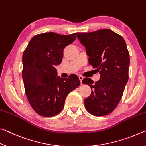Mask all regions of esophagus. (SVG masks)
<instances>
[{
    "mask_svg": "<svg viewBox=\"0 0 146 146\" xmlns=\"http://www.w3.org/2000/svg\"><path fill=\"white\" fill-rule=\"evenodd\" d=\"M78 78H79V80H80V82H81V84H82V80H83V77L82 76H79Z\"/></svg>",
    "mask_w": 146,
    "mask_h": 146,
    "instance_id": "34e87169",
    "label": "esophagus"
}]
</instances>
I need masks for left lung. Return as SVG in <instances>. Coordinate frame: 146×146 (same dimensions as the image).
<instances>
[{
    "mask_svg": "<svg viewBox=\"0 0 146 146\" xmlns=\"http://www.w3.org/2000/svg\"><path fill=\"white\" fill-rule=\"evenodd\" d=\"M76 34L85 47L89 64L100 74L95 83L89 78L82 81L92 89L85 99V108L92 115L106 116L118 106L128 82L130 58L127 45L121 35L109 29Z\"/></svg>",
    "mask_w": 146,
    "mask_h": 146,
    "instance_id": "obj_1",
    "label": "left lung"
}]
</instances>
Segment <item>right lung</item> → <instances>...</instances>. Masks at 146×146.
Instances as JSON below:
<instances>
[{
  "label": "right lung",
  "instance_id": "add662e5",
  "mask_svg": "<svg viewBox=\"0 0 146 146\" xmlns=\"http://www.w3.org/2000/svg\"><path fill=\"white\" fill-rule=\"evenodd\" d=\"M76 33H40L30 40L23 54L22 76L25 93L33 109L51 117L63 110L67 95L80 85L78 76H57L55 66L63 59L64 48L74 41Z\"/></svg>",
  "mask_w": 146,
  "mask_h": 146
}]
</instances>
